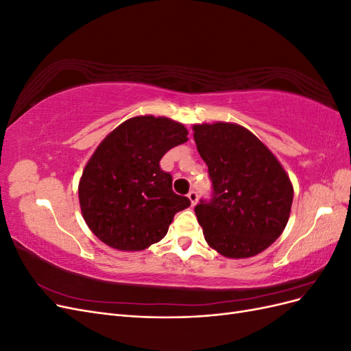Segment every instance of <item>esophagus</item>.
<instances>
[{
	"label": "esophagus",
	"mask_w": 351,
	"mask_h": 351,
	"mask_svg": "<svg viewBox=\"0 0 351 351\" xmlns=\"http://www.w3.org/2000/svg\"><path fill=\"white\" fill-rule=\"evenodd\" d=\"M187 197H189V200H190V204H192V206H195L196 202H197V193L195 192V190H192V192H189Z\"/></svg>",
	"instance_id": "34e87169"
}]
</instances>
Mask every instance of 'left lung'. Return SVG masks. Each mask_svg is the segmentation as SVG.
I'll return each mask as SVG.
<instances>
[{
	"label": "left lung",
	"mask_w": 351,
	"mask_h": 351,
	"mask_svg": "<svg viewBox=\"0 0 351 351\" xmlns=\"http://www.w3.org/2000/svg\"><path fill=\"white\" fill-rule=\"evenodd\" d=\"M214 195L195 208L206 243L230 259L256 256L277 240L290 218L293 184L284 167L246 127L193 125Z\"/></svg>",
	"instance_id": "1"
}]
</instances>
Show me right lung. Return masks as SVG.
I'll use <instances>...</instances> for the list:
<instances>
[{
    "mask_svg": "<svg viewBox=\"0 0 351 351\" xmlns=\"http://www.w3.org/2000/svg\"><path fill=\"white\" fill-rule=\"evenodd\" d=\"M187 129L167 117L137 115L105 137L83 169L79 202L84 222L107 246L141 252L161 241L190 200L173 192L159 161L187 142Z\"/></svg>",
    "mask_w": 351,
    "mask_h": 351,
    "instance_id": "obj_1",
    "label": "right lung"
}]
</instances>
